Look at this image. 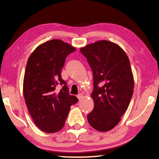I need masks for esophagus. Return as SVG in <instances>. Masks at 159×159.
Wrapping results in <instances>:
<instances>
[{
	"mask_svg": "<svg viewBox=\"0 0 159 159\" xmlns=\"http://www.w3.org/2000/svg\"><path fill=\"white\" fill-rule=\"evenodd\" d=\"M77 97H78L79 100H81V99H83L84 96H83V95L82 94V93H80V94H79L78 95H77Z\"/></svg>",
	"mask_w": 159,
	"mask_h": 159,
	"instance_id": "1",
	"label": "esophagus"
}]
</instances>
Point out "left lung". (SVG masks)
I'll list each match as a JSON object with an SVG mask.
<instances>
[{
    "label": "left lung",
    "mask_w": 159,
    "mask_h": 159,
    "mask_svg": "<svg viewBox=\"0 0 159 159\" xmlns=\"http://www.w3.org/2000/svg\"><path fill=\"white\" fill-rule=\"evenodd\" d=\"M93 71V110L87 115L92 127L107 132L119 123L133 95L134 76L129 60L118 45L101 40L80 49Z\"/></svg>",
    "instance_id": "1"
}]
</instances>
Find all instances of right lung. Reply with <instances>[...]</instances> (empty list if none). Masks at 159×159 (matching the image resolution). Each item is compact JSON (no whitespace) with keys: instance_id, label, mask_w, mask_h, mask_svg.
<instances>
[{"instance_id":"obj_1","label":"right lung","mask_w":159,"mask_h":159,"mask_svg":"<svg viewBox=\"0 0 159 159\" xmlns=\"http://www.w3.org/2000/svg\"><path fill=\"white\" fill-rule=\"evenodd\" d=\"M75 47L60 39H52L39 45L27 60L23 79V95L34 123L46 133H54L65 124L70 106L78 102L68 93L61 70L66 56ZM58 84L63 86L55 91Z\"/></svg>"}]
</instances>
